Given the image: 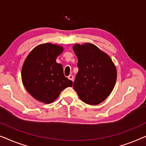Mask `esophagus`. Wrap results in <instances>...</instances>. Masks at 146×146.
I'll return each instance as SVG.
<instances>
[{"instance_id":"obj_1","label":"esophagus","mask_w":146,"mask_h":146,"mask_svg":"<svg viewBox=\"0 0 146 146\" xmlns=\"http://www.w3.org/2000/svg\"><path fill=\"white\" fill-rule=\"evenodd\" d=\"M68 79H69V80H71V81H73V80H74V77H73V75H69V76H68Z\"/></svg>"}]
</instances>
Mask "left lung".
<instances>
[{
  "label": "left lung",
  "mask_w": 146,
  "mask_h": 146,
  "mask_svg": "<svg viewBox=\"0 0 146 146\" xmlns=\"http://www.w3.org/2000/svg\"><path fill=\"white\" fill-rule=\"evenodd\" d=\"M79 71L73 88L85 103L96 105L111 93L116 81V69L110 57L92 44H76Z\"/></svg>",
  "instance_id": "obj_1"
}]
</instances>
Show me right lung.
I'll use <instances>...</instances> for the list:
<instances>
[{
    "mask_svg": "<svg viewBox=\"0 0 146 146\" xmlns=\"http://www.w3.org/2000/svg\"><path fill=\"white\" fill-rule=\"evenodd\" d=\"M62 52L60 46L42 44L35 48L24 61L22 83L28 93L39 101L52 103L63 89L72 87L73 81L65 77L62 65L55 61Z\"/></svg>",
    "mask_w": 146,
    "mask_h": 146,
    "instance_id": "obj_1",
    "label": "right lung"
}]
</instances>
